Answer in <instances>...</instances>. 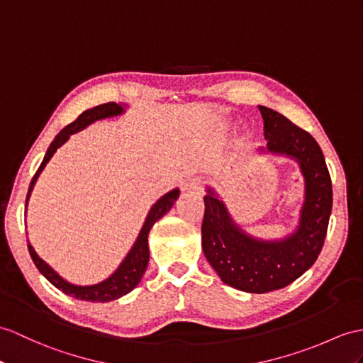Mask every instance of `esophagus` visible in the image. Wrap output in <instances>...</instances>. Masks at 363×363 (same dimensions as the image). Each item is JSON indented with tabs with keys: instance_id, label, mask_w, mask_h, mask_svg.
Returning a JSON list of instances; mask_svg holds the SVG:
<instances>
[{
	"instance_id": "34e87169",
	"label": "esophagus",
	"mask_w": 363,
	"mask_h": 363,
	"mask_svg": "<svg viewBox=\"0 0 363 363\" xmlns=\"http://www.w3.org/2000/svg\"><path fill=\"white\" fill-rule=\"evenodd\" d=\"M183 188H184V191L199 192V191H201V180L197 179V177H191V179H188L186 182H184Z\"/></svg>"
}]
</instances>
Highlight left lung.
<instances>
[{"instance_id":"obj_1","label":"left lung","mask_w":363,"mask_h":363,"mask_svg":"<svg viewBox=\"0 0 363 363\" xmlns=\"http://www.w3.org/2000/svg\"><path fill=\"white\" fill-rule=\"evenodd\" d=\"M267 149L296 158L305 179V201L296 231L284 240L264 242L243 233L211 188L205 196L201 246L226 285L245 293H268L293 284L322 251L333 208V186L320 146L309 132L284 115L259 106Z\"/></svg>"}]
</instances>
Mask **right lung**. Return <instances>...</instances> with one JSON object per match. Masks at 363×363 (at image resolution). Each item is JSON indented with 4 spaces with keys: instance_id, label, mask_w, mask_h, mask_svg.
<instances>
[{
    "instance_id": "1",
    "label": "right lung",
    "mask_w": 363,
    "mask_h": 363,
    "mask_svg": "<svg viewBox=\"0 0 363 363\" xmlns=\"http://www.w3.org/2000/svg\"><path fill=\"white\" fill-rule=\"evenodd\" d=\"M123 112H125V106L117 104V103H104L100 106H95V108H92V109L84 111L74 123H70V125H67L63 130H60V134L55 137L54 141H52L46 155H44L38 171L33 175L30 186H29L28 197H26V205H28L30 192L35 186V183H37L38 175L44 169V166H46V163L50 160L52 155L55 154L57 149L61 145L66 143L70 135L75 134V132H78V130L84 129L86 126H89L91 123H94L96 120L115 117V115H120ZM179 194H180L179 189H172L167 194H164L160 200H157L155 205L151 208V211H149L146 222L137 237V242L134 243V246H132V250L126 255V259L121 262L118 269L115 271L111 277L100 281V284L91 285V286H77V285L69 284V281H66L63 277H60L58 274L52 269L46 262L40 259L38 254L35 252V250L32 248V245L28 243L29 254L35 263V267L38 268V271L55 288H58L60 291H63L65 294L74 297V298H78V300H86V302H111V300L120 298L121 296H126L140 284V280H141V277H143V274L147 268V262H149L147 235H149V231H151V228L154 226L157 220H160L166 214V212L172 208L175 200L179 199Z\"/></svg>"
}]
</instances>
